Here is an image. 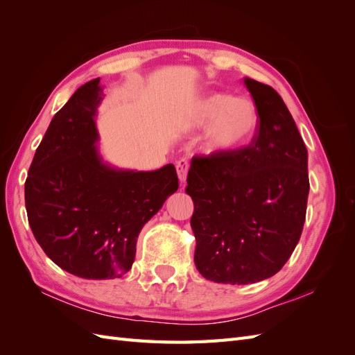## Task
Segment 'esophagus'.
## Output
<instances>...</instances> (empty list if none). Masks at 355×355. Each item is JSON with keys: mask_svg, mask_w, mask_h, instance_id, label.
<instances>
[{"mask_svg": "<svg viewBox=\"0 0 355 355\" xmlns=\"http://www.w3.org/2000/svg\"><path fill=\"white\" fill-rule=\"evenodd\" d=\"M176 170H178V176L180 182L187 180V175L189 170V161L187 158H180L176 161Z\"/></svg>", "mask_w": 355, "mask_h": 355, "instance_id": "34e87169", "label": "esophagus"}]
</instances>
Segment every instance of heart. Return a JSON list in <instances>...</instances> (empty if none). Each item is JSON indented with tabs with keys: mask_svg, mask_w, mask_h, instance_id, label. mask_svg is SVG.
<instances>
[{
	"mask_svg": "<svg viewBox=\"0 0 355 355\" xmlns=\"http://www.w3.org/2000/svg\"><path fill=\"white\" fill-rule=\"evenodd\" d=\"M259 116L252 101L214 93L201 99L194 110V124L207 128V146L211 151L228 153L244 145L253 136Z\"/></svg>",
	"mask_w": 355,
	"mask_h": 355,
	"instance_id": "1",
	"label": "heart"
}]
</instances>
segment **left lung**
<instances>
[{"instance_id":"8db88e82","label":"left lung","mask_w":355,"mask_h":355,"mask_svg":"<svg viewBox=\"0 0 355 355\" xmlns=\"http://www.w3.org/2000/svg\"><path fill=\"white\" fill-rule=\"evenodd\" d=\"M259 121L252 142L194 155L187 194L194 201V262L214 283L249 284L282 270L304 230L308 153L292 114L271 85L244 78Z\"/></svg>"}]
</instances>
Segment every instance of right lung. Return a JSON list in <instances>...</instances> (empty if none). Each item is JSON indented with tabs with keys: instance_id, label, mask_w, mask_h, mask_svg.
I'll use <instances>...</instances> for the list:
<instances>
[{
	"instance_id": "1",
	"label": "right lung",
	"mask_w": 355,
	"mask_h": 355,
	"mask_svg": "<svg viewBox=\"0 0 355 355\" xmlns=\"http://www.w3.org/2000/svg\"><path fill=\"white\" fill-rule=\"evenodd\" d=\"M99 81L81 85L53 116L25 182L28 222L41 249L87 280L130 270L139 232L179 188L173 164L133 171L102 163L94 148Z\"/></svg>"
}]
</instances>
